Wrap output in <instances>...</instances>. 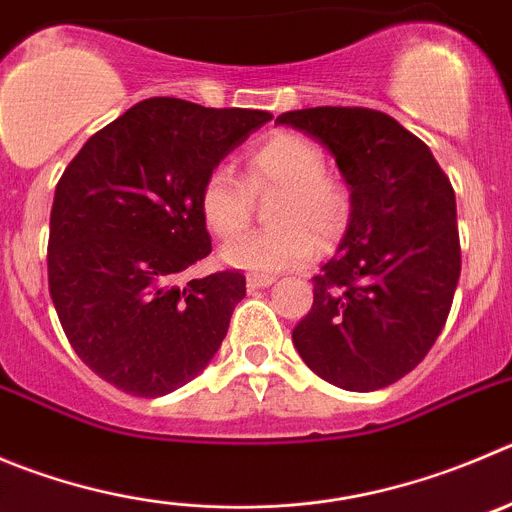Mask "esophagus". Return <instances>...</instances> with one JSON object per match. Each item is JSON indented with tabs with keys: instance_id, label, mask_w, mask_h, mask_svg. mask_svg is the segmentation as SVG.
Listing matches in <instances>:
<instances>
[{
	"instance_id": "obj_1",
	"label": "esophagus",
	"mask_w": 512,
	"mask_h": 512,
	"mask_svg": "<svg viewBox=\"0 0 512 512\" xmlns=\"http://www.w3.org/2000/svg\"><path fill=\"white\" fill-rule=\"evenodd\" d=\"M275 283V278L272 275H247V288L250 290H260V288H267V285Z\"/></svg>"
}]
</instances>
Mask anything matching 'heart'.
Masks as SVG:
<instances>
[{"label": "heart", "mask_w": 512, "mask_h": 512, "mask_svg": "<svg viewBox=\"0 0 512 512\" xmlns=\"http://www.w3.org/2000/svg\"><path fill=\"white\" fill-rule=\"evenodd\" d=\"M278 189L270 222L222 250V260L252 275H278L310 262L321 245H333L351 219V191L326 171V154L313 138L293 131L270 133L247 148L245 181L214 166L199 189V214L219 240L245 232L252 194Z\"/></svg>", "instance_id": "1"}]
</instances>
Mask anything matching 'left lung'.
<instances>
[{
    "instance_id": "1",
    "label": "left lung",
    "mask_w": 512,
    "mask_h": 512,
    "mask_svg": "<svg viewBox=\"0 0 512 512\" xmlns=\"http://www.w3.org/2000/svg\"><path fill=\"white\" fill-rule=\"evenodd\" d=\"M275 123L321 141L351 189L295 348L328 384L384 389L419 366L450 315L462 267L455 189L427 143L381 111L321 105Z\"/></svg>"
}]
</instances>
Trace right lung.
Wrapping results in <instances>:
<instances>
[{"label": "right lung", "instance_id": "1", "mask_svg": "<svg viewBox=\"0 0 512 512\" xmlns=\"http://www.w3.org/2000/svg\"><path fill=\"white\" fill-rule=\"evenodd\" d=\"M270 113L148 98L85 141L55 186L47 283L83 364L156 399L202 374L227 336L245 275L181 283L212 252L199 214L209 171Z\"/></svg>", "mask_w": 512, "mask_h": 512}]
</instances>
